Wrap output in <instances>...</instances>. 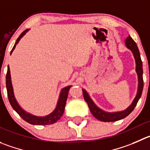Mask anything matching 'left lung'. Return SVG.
Instances as JSON below:
<instances>
[{"label": "left lung", "instance_id": "1", "mask_svg": "<svg viewBox=\"0 0 150 150\" xmlns=\"http://www.w3.org/2000/svg\"><path fill=\"white\" fill-rule=\"evenodd\" d=\"M125 44H126L127 48L131 50V51L133 54V56L135 59V64H136V68H135V71H136L137 74H138V91H137V94L135 96V99L132 101V104L127 108L126 110L123 111H120V112H108L106 111L102 110L99 108H98L96 105L94 104L92 99L89 96L88 93L86 91L82 89V93H83V96L85 100L88 103V108H89L90 110H91V113L93 114L95 118L99 119V121L105 122H116V121L121 120V119H125V117L127 116L129 113H131L134 108L136 106L137 103H138V100L142 96V91H143L144 88V80H143V68H142V61L141 59L140 53H139V50H138V46H137L136 43L135 41L132 39L130 36L127 37V38L125 40Z\"/></svg>", "mask_w": 150, "mask_h": 150}]
</instances>
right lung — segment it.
<instances>
[{
  "label": "right lung",
  "instance_id": "add662e5",
  "mask_svg": "<svg viewBox=\"0 0 150 150\" xmlns=\"http://www.w3.org/2000/svg\"><path fill=\"white\" fill-rule=\"evenodd\" d=\"M28 29L25 30L23 31L21 35H20L19 38L17 39L16 42H15V45H14L13 48L11 51V54L12 53L13 50L15 49V46L20 40L22 38V37L26 33ZM6 90H7V95H8V101H9L10 104L12 105V108L19 114L20 116L22 118L23 120L27 122L28 123L31 124V125H52L54 124L60 119L62 117V114H63L64 110H65V107L66 105L67 98H68V94L69 89L71 88V85L70 86H67L62 89L60 94H59V99H58L57 105L56 108L49 115H45V116H36V115H33L31 114L26 112L25 110L21 108L19 104L17 102L16 99L14 95L13 91V87L12 85V81H11V75H10V69L9 67H8V70H7L6 76Z\"/></svg>",
  "mask_w": 150,
  "mask_h": 150
}]
</instances>
